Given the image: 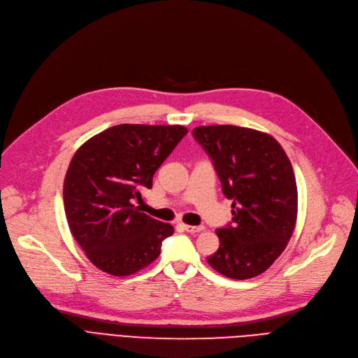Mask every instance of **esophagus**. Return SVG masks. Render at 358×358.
Here are the masks:
<instances>
[{
  "label": "esophagus",
  "mask_w": 358,
  "mask_h": 358,
  "mask_svg": "<svg viewBox=\"0 0 358 358\" xmlns=\"http://www.w3.org/2000/svg\"><path fill=\"white\" fill-rule=\"evenodd\" d=\"M182 227H183L186 233H191V234H198V233H201V231L205 229L203 225H186V224H183Z\"/></svg>",
  "instance_id": "obj_1"
}]
</instances>
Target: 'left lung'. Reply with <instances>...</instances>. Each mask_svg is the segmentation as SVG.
Listing matches in <instances>:
<instances>
[{
    "mask_svg": "<svg viewBox=\"0 0 358 358\" xmlns=\"http://www.w3.org/2000/svg\"><path fill=\"white\" fill-rule=\"evenodd\" d=\"M211 157L233 222L215 233L220 248L206 260L229 279L262 275L283 253L298 215V187L282 145L270 134L237 125L192 131Z\"/></svg>",
    "mask_w": 358,
    "mask_h": 358,
    "instance_id": "1",
    "label": "left lung"
}]
</instances>
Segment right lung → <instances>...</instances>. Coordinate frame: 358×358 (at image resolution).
<instances>
[{
    "instance_id": "obj_1",
    "label": "right lung",
    "mask_w": 358,
    "mask_h": 358,
    "mask_svg": "<svg viewBox=\"0 0 358 358\" xmlns=\"http://www.w3.org/2000/svg\"><path fill=\"white\" fill-rule=\"evenodd\" d=\"M183 125L120 124L73 155L63 203L73 238L99 270L129 276L153 263L173 227L138 211L140 189L186 136Z\"/></svg>"
}]
</instances>
